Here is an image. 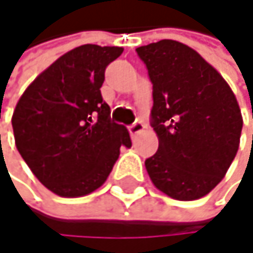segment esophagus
<instances>
[{
    "label": "esophagus",
    "mask_w": 253,
    "mask_h": 253,
    "mask_svg": "<svg viewBox=\"0 0 253 253\" xmlns=\"http://www.w3.org/2000/svg\"><path fill=\"white\" fill-rule=\"evenodd\" d=\"M144 127L145 126L141 123V121H136V123H133L130 127H129V133H130V136H136L138 133H141L142 130H144Z\"/></svg>",
    "instance_id": "1"
}]
</instances>
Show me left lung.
I'll return each instance as SVG.
<instances>
[{
    "label": "left lung",
    "mask_w": 253,
    "mask_h": 253,
    "mask_svg": "<svg viewBox=\"0 0 253 253\" xmlns=\"http://www.w3.org/2000/svg\"><path fill=\"white\" fill-rule=\"evenodd\" d=\"M153 84L157 153L145 160L153 184L169 198L210 193L237 154L243 118L231 86L195 49L175 40L136 47Z\"/></svg>",
    "instance_id": "8db88e82"
}]
</instances>
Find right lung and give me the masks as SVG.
Returning <instances> with one entry per match:
<instances>
[{
	"label": "right lung",
	"mask_w": 253,
	"mask_h": 253,
	"mask_svg": "<svg viewBox=\"0 0 253 253\" xmlns=\"http://www.w3.org/2000/svg\"><path fill=\"white\" fill-rule=\"evenodd\" d=\"M118 46L82 44L52 63L24 91L11 126L16 148L39 181L63 198L99 189L120 147H132L127 129L112 123L100 86Z\"/></svg>",
	"instance_id": "add662e5"
}]
</instances>
